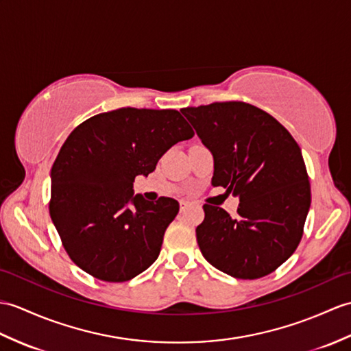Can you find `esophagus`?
<instances>
[{"instance_id":"34e87169","label":"esophagus","mask_w":351,"mask_h":351,"mask_svg":"<svg viewBox=\"0 0 351 351\" xmlns=\"http://www.w3.org/2000/svg\"><path fill=\"white\" fill-rule=\"evenodd\" d=\"M190 205V202H186V200H181V213L182 210H185L186 209V206Z\"/></svg>"}]
</instances>
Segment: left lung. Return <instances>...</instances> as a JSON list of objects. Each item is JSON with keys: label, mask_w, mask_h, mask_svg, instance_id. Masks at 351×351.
<instances>
[{"label": "left lung", "mask_w": 351, "mask_h": 351, "mask_svg": "<svg viewBox=\"0 0 351 351\" xmlns=\"http://www.w3.org/2000/svg\"><path fill=\"white\" fill-rule=\"evenodd\" d=\"M181 112L213 152V185L239 195L234 218L203 205L205 219L195 229L203 257L239 280L276 271L296 251L311 205L299 145L274 117L243 101Z\"/></svg>", "instance_id": "obj_1"}]
</instances>
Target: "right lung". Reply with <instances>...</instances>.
<instances>
[{
  "label": "right lung",
  "instance_id": "right-lung-1",
  "mask_svg": "<svg viewBox=\"0 0 351 351\" xmlns=\"http://www.w3.org/2000/svg\"><path fill=\"white\" fill-rule=\"evenodd\" d=\"M194 136L178 110L122 108L79 124L52 166L49 213L62 247L82 271L124 282L156 262L179 213L170 197L133 194L167 149Z\"/></svg>",
  "mask_w": 351,
  "mask_h": 351
}]
</instances>
